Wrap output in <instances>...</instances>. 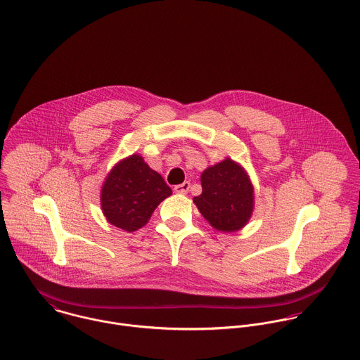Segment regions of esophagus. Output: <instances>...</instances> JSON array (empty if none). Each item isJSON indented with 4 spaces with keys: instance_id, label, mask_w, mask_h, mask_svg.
<instances>
[{
    "instance_id": "34e87169",
    "label": "esophagus",
    "mask_w": 360,
    "mask_h": 360,
    "mask_svg": "<svg viewBox=\"0 0 360 360\" xmlns=\"http://www.w3.org/2000/svg\"><path fill=\"white\" fill-rule=\"evenodd\" d=\"M190 186H191V184H190L188 181H184V183H181V184L174 186V191L179 193V194H187L188 190H190Z\"/></svg>"
}]
</instances>
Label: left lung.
Wrapping results in <instances>:
<instances>
[{
  "label": "left lung",
  "mask_w": 360,
  "mask_h": 360,
  "mask_svg": "<svg viewBox=\"0 0 360 360\" xmlns=\"http://www.w3.org/2000/svg\"><path fill=\"white\" fill-rule=\"evenodd\" d=\"M202 194L194 197L201 214L220 231L240 230L250 220L254 188L245 172L231 159L207 167L201 176Z\"/></svg>",
  "instance_id": "left-lung-1"
}]
</instances>
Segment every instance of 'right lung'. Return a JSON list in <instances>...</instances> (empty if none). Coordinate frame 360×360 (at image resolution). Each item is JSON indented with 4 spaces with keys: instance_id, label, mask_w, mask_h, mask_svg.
<instances>
[{
    "instance_id": "1",
    "label": "right lung",
    "mask_w": 360,
    "mask_h": 360,
    "mask_svg": "<svg viewBox=\"0 0 360 360\" xmlns=\"http://www.w3.org/2000/svg\"><path fill=\"white\" fill-rule=\"evenodd\" d=\"M170 194L162 176L140 155H131L116 165L105 180L103 214L110 224L131 233L147 224L155 207Z\"/></svg>"
}]
</instances>
